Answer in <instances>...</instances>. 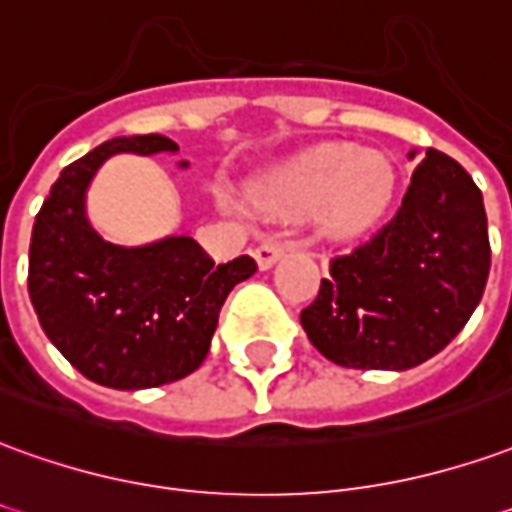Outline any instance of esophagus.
<instances>
[{
	"label": "esophagus",
	"mask_w": 512,
	"mask_h": 512,
	"mask_svg": "<svg viewBox=\"0 0 512 512\" xmlns=\"http://www.w3.org/2000/svg\"><path fill=\"white\" fill-rule=\"evenodd\" d=\"M282 252H285V246L277 244V241H266V244H260L255 249L257 266L266 271V268H271V266H274V263H277V260H280Z\"/></svg>",
	"instance_id": "obj_1"
}]
</instances>
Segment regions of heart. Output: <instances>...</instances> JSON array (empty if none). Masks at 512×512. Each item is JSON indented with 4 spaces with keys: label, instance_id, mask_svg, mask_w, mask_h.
Segmentation results:
<instances>
[{
    "label": "heart",
    "instance_id": "1",
    "mask_svg": "<svg viewBox=\"0 0 512 512\" xmlns=\"http://www.w3.org/2000/svg\"><path fill=\"white\" fill-rule=\"evenodd\" d=\"M396 194V169L380 152L346 144L313 146L274 169L260 185L268 207L307 216L316 213L330 235H357L385 216Z\"/></svg>",
    "mask_w": 512,
    "mask_h": 512
}]
</instances>
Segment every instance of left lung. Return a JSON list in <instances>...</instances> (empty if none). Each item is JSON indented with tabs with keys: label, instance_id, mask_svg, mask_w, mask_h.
I'll return each mask as SVG.
<instances>
[{
	"label": "left lung",
	"instance_id": "8db88e82",
	"mask_svg": "<svg viewBox=\"0 0 512 512\" xmlns=\"http://www.w3.org/2000/svg\"><path fill=\"white\" fill-rule=\"evenodd\" d=\"M488 271L480 188L457 160L427 149L396 219L332 260L330 280L302 310V327L338 366L407 371L466 327Z\"/></svg>",
	"mask_w": 512,
	"mask_h": 512
}]
</instances>
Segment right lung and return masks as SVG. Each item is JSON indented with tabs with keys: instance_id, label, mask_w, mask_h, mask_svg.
Returning a JSON list of instances; mask_svg holds the SVG:
<instances>
[{
	"instance_id": "right-lung-1",
	"label": "right lung",
	"mask_w": 512,
	"mask_h": 512,
	"mask_svg": "<svg viewBox=\"0 0 512 512\" xmlns=\"http://www.w3.org/2000/svg\"><path fill=\"white\" fill-rule=\"evenodd\" d=\"M166 135H121L60 171L35 216L30 299L46 338L88 380L116 391L169 385L202 366L224 299L257 271L252 257L216 266L188 235L105 241L88 188L113 155H177ZM180 169L188 163L180 160Z\"/></svg>"
}]
</instances>
